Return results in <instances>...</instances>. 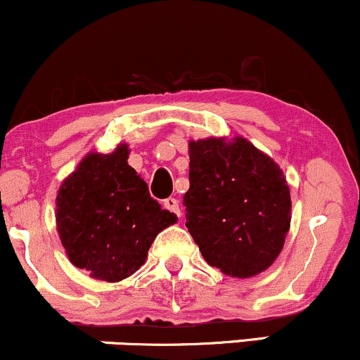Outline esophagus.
Returning a JSON list of instances; mask_svg holds the SVG:
<instances>
[{
  "label": "esophagus",
  "mask_w": 360,
  "mask_h": 360,
  "mask_svg": "<svg viewBox=\"0 0 360 360\" xmlns=\"http://www.w3.org/2000/svg\"><path fill=\"white\" fill-rule=\"evenodd\" d=\"M164 208L169 210V212H171V213L177 214V217H181L179 201H177L176 198H167V200H164Z\"/></svg>",
  "instance_id": "1"
}]
</instances>
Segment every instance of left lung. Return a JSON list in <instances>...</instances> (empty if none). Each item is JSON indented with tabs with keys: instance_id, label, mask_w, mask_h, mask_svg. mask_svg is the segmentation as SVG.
<instances>
[{
	"instance_id": "left-lung-1",
	"label": "left lung",
	"mask_w": 360,
	"mask_h": 360,
	"mask_svg": "<svg viewBox=\"0 0 360 360\" xmlns=\"http://www.w3.org/2000/svg\"><path fill=\"white\" fill-rule=\"evenodd\" d=\"M186 226L210 266L233 278L266 271L283 249L291 196L278 164L249 140L189 142Z\"/></svg>"
}]
</instances>
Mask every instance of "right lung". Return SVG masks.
Returning a JSON list of instances; mask_svg holds the SVG:
<instances>
[{
	"instance_id": "obj_1",
	"label": "right lung",
	"mask_w": 360,
	"mask_h": 360,
	"mask_svg": "<svg viewBox=\"0 0 360 360\" xmlns=\"http://www.w3.org/2000/svg\"><path fill=\"white\" fill-rule=\"evenodd\" d=\"M128 147L89 154L57 194V232L76 267L117 283L146 262L157 233L177 221L128 166Z\"/></svg>"
}]
</instances>
